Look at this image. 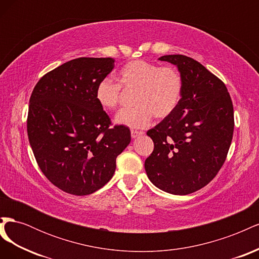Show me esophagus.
Segmentation results:
<instances>
[{
	"mask_svg": "<svg viewBox=\"0 0 259 259\" xmlns=\"http://www.w3.org/2000/svg\"><path fill=\"white\" fill-rule=\"evenodd\" d=\"M143 134H144V132H142V131H136V130H132L131 131L132 138H136V137L143 135Z\"/></svg>",
	"mask_w": 259,
	"mask_h": 259,
	"instance_id": "34e87169",
	"label": "esophagus"
}]
</instances>
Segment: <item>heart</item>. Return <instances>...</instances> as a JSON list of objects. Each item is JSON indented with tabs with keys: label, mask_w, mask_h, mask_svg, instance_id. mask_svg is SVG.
Listing matches in <instances>:
<instances>
[{
	"label": "heart",
	"mask_w": 259,
	"mask_h": 259,
	"mask_svg": "<svg viewBox=\"0 0 259 259\" xmlns=\"http://www.w3.org/2000/svg\"><path fill=\"white\" fill-rule=\"evenodd\" d=\"M120 84L109 77L100 80L95 90L98 105L105 110L119 106L122 89L135 91V107L123 109L115 116V123L132 128H144L152 115L164 119L173 113L183 97L184 79L173 66H163L146 60H133L125 64L119 73Z\"/></svg>",
	"instance_id": "b5f03b06"
}]
</instances>
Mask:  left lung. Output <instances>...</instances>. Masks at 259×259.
I'll return each mask as SVG.
<instances>
[{"mask_svg":"<svg viewBox=\"0 0 259 259\" xmlns=\"http://www.w3.org/2000/svg\"><path fill=\"white\" fill-rule=\"evenodd\" d=\"M159 59L177 66L184 92L176 110L147 132L154 148L145 169L159 189L185 195L206 186L225 163L233 136V105L225 83L199 61L185 55Z\"/></svg>","mask_w":259,"mask_h":259,"instance_id":"1","label":"left lung"}]
</instances>
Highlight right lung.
Listing matches in <instances>:
<instances>
[{"label":"right lung","mask_w":259,"mask_h":259,"mask_svg":"<svg viewBox=\"0 0 259 259\" xmlns=\"http://www.w3.org/2000/svg\"><path fill=\"white\" fill-rule=\"evenodd\" d=\"M113 58L81 57L44 74L31 94L27 131L38 167L60 190L88 195L103 188L131 143L130 128L112 125L95 98Z\"/></svg>","instance_id":"add662e5"}]
</instances>
